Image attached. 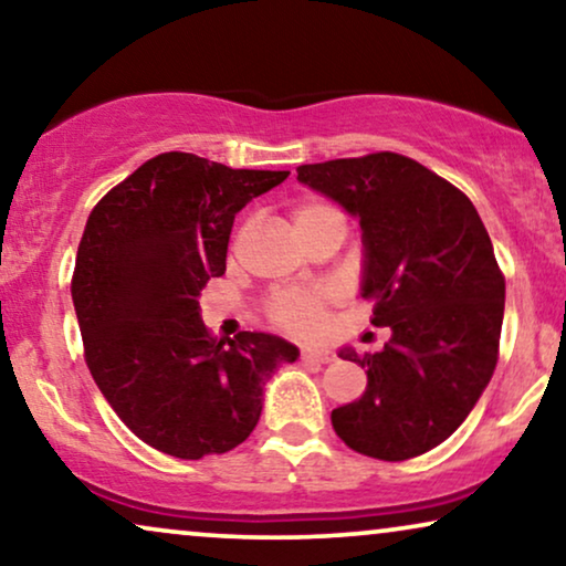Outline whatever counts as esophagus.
<instances>
[{"mask_svg": "<svg viewBox=\"0 0 566 566\" xmlns=\"http://www.w3.org/2000/svg\"><path fill=\"white\" fill-rule=\"evenodd\" d=\"M301 360L304 363H332L335 360V353L324 350V347H304V350H301Z\"/></svg>", "mask_w": 566, "mask_h": 566, "instance_id": "obj_1", "label": "esophagus"}]
</instances>
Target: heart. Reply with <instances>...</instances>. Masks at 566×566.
<instances>
[{
	"label": "heart",
	"mask_w": 566,
	"mask_h": 566,
	"mask_svg": "<svg viewBox=\"0 0 566 566\" xmlns=\"http://www.w3.org/2000/svg\"><path fill=\"white\" fill-rule=\"evenodd\" d=\"M337 213V208L324 203V200H301L291 211L293 229L298 231L308 223ZM329 304L332 293L327 289H285L270 296L265 312L275 327L293 332V335H314L327 324Z\"/></svg>",
	"instance_id": "obj_1"
}]
</instances>
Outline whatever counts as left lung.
Returning a JSON list of instances; mask_svg holds the SVG:
<instances>
[{
    "mask_svg": "<svg viewBox=\"0 0 566 566\" xmlns=\"http://www.w3.org/2000/svg\"><path fill=\"white\" fill-rule=\"evenodd\" d=\"M298 180L358 216L363 289L384 350L339 358L366 368L360 399L332 409L353 451L407 461L451 438L497 366L505 275L476 208L443 177L394 151L301 165Z\"/></svg>",
    "mask_w": 566,
    "mask_h": 566,
    "instance_id": "obj_1",
    "label": "left lung"
}]
</instances>
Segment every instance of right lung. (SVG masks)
<instances>
[{
  "mask_svg": "<svg viewBox=\"0 0 566 566\" xmlns=\"http://www.w3.org/2000/svg\"><path fill=\"white\" fill-rule=\"evenodd\" d=\"M289 175L167 151L92 208L72 275L84 360L123 424L161 453L198 461L244 443L262 386L298 358L265 332L211 337L198 306L227 270L234 216Z\"/></svg>",
  "mask_w": 566,
  "mask_h": 566,
  "instance_id": "add662e5",
  "label": "right lung"
}]
</instances>
